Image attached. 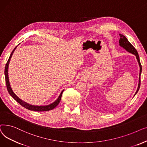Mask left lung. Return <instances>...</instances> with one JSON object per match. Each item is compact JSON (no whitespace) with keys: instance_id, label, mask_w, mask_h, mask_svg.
Masks as SVG:
<instances>
[{"instance_id":"obj_1","label":"left lung","mask_w":147,"mask_h":147,"mask_svg":"<svg viewBox=\"0 0 147 147\" xmlns=\"http://www.w3.org/2000/svg\"><path fill=\"white\" fill-rule=\"evenodd\" d=\"M120 34V39L119 40V45L120 47H123L124 49H125V50L127 51H128L129 53H130L133 54H134L136 57V59L138 60V62L139 63V67H140V70H139V84H138V88L134 96H135L136 94V93L138 92V90L140 88V85H141V74L142 72V66L141 64V62H140V60H139V55L138 53V51H136V49L135 48V47L133 46L127 40V39L125 38L123 34Z\"/></svg>"}]
</instances>
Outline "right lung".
<instances>
[{"instance_id": "obj_1", "label": "right lung", "mask_w": 147, "mask_h": 147, "mask_svg": "<svg viewBox=\"0 0 147 147\" xmlns=\"http://www.w3.org/2000/svg\"><path fill=\"white\" fill-rule=\"evenodd\" d=\"M17 47V46H16L15 47V48L13 49V50L12 51L9 58L7 61L6 66H5V81H6V87H7V90L8 91V93H9V94L18 103H20L22 107H24L25 108L29 109V110H31V111H50L51 109H53L54 108H55L56 107L59 103H60V101L61 100V95L63 92L64 90L61 91V93L60 94L59 97L57 98V99L55 100V102H54L53 103L48 105H45V106H35V105H32L27 103V102H25L24 101H23V100L20 99L19 97L13 93V92L12 91L11 87V85L9 83V77H8V66H9V61L11 60V58L12 55V54L14 52L15 50L16 49V48Z\"/></svg>"}]
</instances>
